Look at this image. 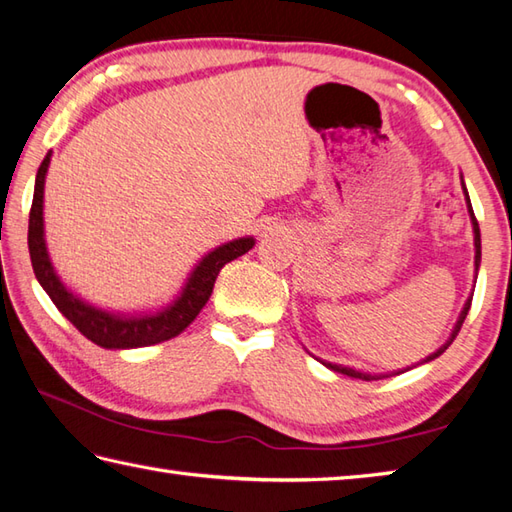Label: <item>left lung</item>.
I'll list each match as a JSON object with an SVG mask.
<instances>
[{"label":"left lung","instance_id":"obj_1","mask_svg":"<svg viewBox=\"0 0 512 512\" xmlns=\"http://www.w3.org/2000/svg\"><path fill=\"white\" fill-rule=\"evenodd\" d=\"M462 186H464V179H462ZM464 195H466V204H468V213H470V222H473V233H475V273L479 270V262H482V235H479V224H477V219H475V213H473V206H470V197H468V190H466V186H464ZM470 302H473V297H468L466 299V304H464V310H462V315H459V319H457V324H455V328H453V333H450V337H448V342L439 348V350H435L433 355H428L422 364H426V362H433V359H437L439 355L444 353V350L453 344V339L457 337V333L459 330H462V324H464V319H466V315H468V310H470ZM319 362H322V359H319ZM326 368H330V370H335V373H342V375H348V377H355V379H364V382H373V379H379V377H388V375H366V373H359V370H355V368H348V366H337V364H330V362H322ZM404 370H410V368H404ZM404 370H397V373H390V375H399V373H404Z\"/></svg>","mask_w":512,"mask_h":512}]
</instances>
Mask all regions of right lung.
Returning a JSON list of instances; mask_svg holds the SVG:
<instances>
[{"mask_svg":"<svg viewBox=\"0 0 512 512\" xmlns=\"http://www.w3.org/2000/svg\"><path fill=\"white\" fill-rule=\"evenodd\" d=\"M48 164L50 153L44 157L35 177V195L28 217L30 262H33L37 282L42 284L48 297L53 299L59 313L86 339L102 348H142L177 337L199 315V310L206 306L210 293H213L219 270L228 262H233V259L246 255L255 246L253 237H239L210 250L206 257H202V262L193 268V273L186 279L182 293L175 297V302H170L162 310H157V313L124 315L95 308L84 302V299H79L75 293H70L55 273L53 262L48 257L44 239V182Z\"/></svg>","mask_w":512,"mask_h":512,"instance_id":"1","label":"right lung"}]
</instances>
